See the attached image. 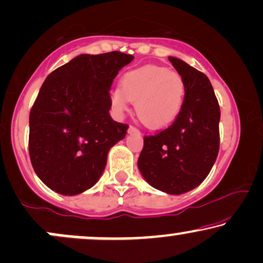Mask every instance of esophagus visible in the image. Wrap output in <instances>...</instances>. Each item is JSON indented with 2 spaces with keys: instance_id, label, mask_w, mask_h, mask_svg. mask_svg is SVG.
Listing matches in <instances>:
<instances>
[{
  "instance_id": "esophagus-1",
  "label": "esophagus",
  "mask_w": 263,
  "mask_h": 263,
  "mask_svg": "<svg viewBox=\"0 0 263 263\" xmlns=\"http://www.w3.org/2000/svg\"><path fill=\"white\" fill-rule=\"evenodd\" d=\"M128 133H130V134H140V130L138 128H135L134 125H130L128 129Z\"/></svg>"
}]
</instances>
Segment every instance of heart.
<instances>
[{
	"label": "heart",
	"mask_w": 263,
	"mask_h": 263,
	"mask_svg": "<svg viewBox=\"0 0 263 263\" xmlns=\"http://www.w3.org/2000/svg\"><path fill=\"white\" fill-rule=\"evenodd\" d=\"M186 89V81L178 72L147 65L125 72L120 80V88L110 93V102L118 113L125 112L130 101L135 102V112L143 124L161 129L180 116Z\"/></svg>",
	"instance_id": "heart-1"
}]
</instances>
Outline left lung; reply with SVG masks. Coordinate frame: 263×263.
Instances as JSON below:
<instances>
[{"mask_svg":"<svg viewBox=\"0 0 263 263\" xmlns=\"http://www.w3.org/2000/svg\"><path fill=\"white\" fill-rule=\"evenodd\" d=\"M168 60L186 81L183 108L171 125L144 137L138 167L150 186L182 194L199 186L217 160L220 108L204 73L177 58Z\"/></svg>","mask_w":263,"mask_h":263,"instance_id":"1","label":"left lung"}]
</instances>
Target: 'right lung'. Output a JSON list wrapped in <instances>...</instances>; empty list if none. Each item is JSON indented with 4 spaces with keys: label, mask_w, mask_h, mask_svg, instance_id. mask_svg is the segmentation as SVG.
I'll use <instances>...</instances> for the list:
<instances>
[{
    "label": "right lung",
    "mask_w": 263,
    "mask_h": 263,
    "mask_svg": "<svg viewBox=\"0 0 263 263\" xmlns=\"http://www.w3.org/2000/svg\"><path fill=\"white\" fill-rule=\"evenodd\" d=\"M134 57L120 51L82 54L49 73L29 113V156L55 192L75 196L100 180L108 151L128 124L112 119L109 89Z\"/></svg>",
    "instance_id": "add662e5"
}]
</instances>
